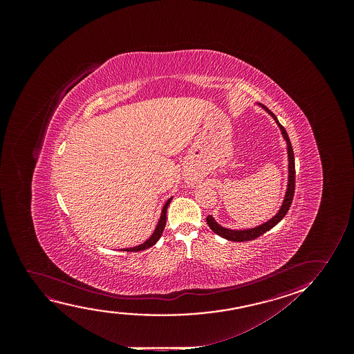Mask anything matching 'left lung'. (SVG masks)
I'll return each mask as SVG.
<instances>
[{
    "label": "left lung",
    "mask_w": 354,
    "mask_h": 354,
    "mask_svg": "<svg viewBox=\"0 0 354 354\" xmlns=\"http://www.w3.org/2000/svg\"><path fill=\"white\" fill-rule=\"evenodd\" d=\"M260 106L268 112L273 120L276 121L277 124L279 127V129L281 131V136L284 138V140L286 141V150H288V186H286V196H284V201L281 203V209L278 210V213L270 218L268 221H266L262 225H259L257 227L245 228V230H231V228L223 227L221 225H218L215 218L212 215L207 216V223L209 225V227L212 228V231L214 233L218 234L220 237L225 238L227 241H232V242H245V241H252L255 238L260 237L261 234L267 232L268 230H271L272 227H274L277 223L281 221V218L286 216L288 210L290 208L291 202H292V197H294V191H295V158H294V151H292V146H291L290 139L288 136L284 127L281 126L279 121L277 120L276 115L273 112L270 111L266 106H263L261 104H259Z\"/></svg>",
    "instance_id": "obj_1"
}]
</instances>
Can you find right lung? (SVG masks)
<instances>
[{
	"mask_svg": "<svg viewBox=\"0 0 354 354\" xmlns=\"http://www.w3.org/2000/svg\"><path fill=\"white\" fill-rule=\"evenodd\" d=\"M171 199L173 197H170L167 202H165V207L162 209V213H160V218L158 220V223H157V226H156V230L153 231V233L151 234V237L146 241V242L142 243L140 245H136V247L133 248H126V249H121L123 252H140V250H145V249H149V248L152 247V245H155L156 243L158 242V239H160V236H162V233H163V230L165 227V221H167V209H168V205H169L170 202H171Z\"/></svg>",
	"mask_w": 354,
	"mask_h": 354,
	"instance_id": "1",
	"label": "right lung"
}]
</instances>
